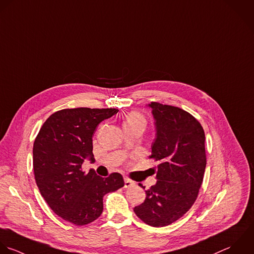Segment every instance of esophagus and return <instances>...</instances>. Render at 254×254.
<instances>
[{"label":"esophagus","mask_w":254,"mask_h":254,"mask_svg":"<svg viewBox=\"0 0 254 254\" xmlns=\"http://www.w3.org/2000/svg\"><path fill=\"white\" fill-rule=\"evenodd\" d=\"M133 185H135V183L133 181H131L129 179H127V178L125 179V188H129V187H131Z\"/></svg>","instance_id":"esophagus-1"}]
</instances>
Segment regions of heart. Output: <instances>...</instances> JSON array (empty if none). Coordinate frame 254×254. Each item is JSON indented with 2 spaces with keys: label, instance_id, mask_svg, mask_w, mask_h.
<instances>
[{
  "label": "heart",
  "instance_id": "1",
  "mask_svg": "<svg viewBox=\"0 0 254 254\" xmlns=\"http://www.w3.org/2000/svg\"><path fill=\"white\" fill-rule=\"evenodd\" d=\"M135 123H143L144 124V119L138 113H130L127 117L125 124H135Z\"/></svg>",
  "mask_w": 254,
  "mask_h": 254
}]
</instances>
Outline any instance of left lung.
<instances>
[{"label": "left lung", "mask_w": 254, "mask_h": 254, "mask_svg": "<svg viewBox=\"0 0 254 254\" xmlns=\"http://www.w3.org/2000/svg\"><path fill=\"white\" fill-rule=\"evenodd\" d=\"M148 107L155 121L156 137L149 158L159 162L157 181L133 211L145 224L161 228L184 216L198 197L207 164L205 132L201 124L180 108L156 102Z\"/></svg>", "instance_id": "1"}]
</instances>
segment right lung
Wrapping results in <instances>:
<instances>
[{
  "label": "right lung",
  "mask_w": 254,
  "mask_h": 254,
  "mask_svg": "<svg viewBox=\"0 0 254 254\" xmlns=\"http://www.w3.org/2000/svg\"><path fill=\"white\" fill-rule=\"evenodd\" d=\"M117 109H64L42 125L33 143V172L39 192L64 221L85 226L103 212V197L124 187L120 173L98 176L82 171L86 158L94 159L93 134L98 125Z\"/></svg>",
  "instance_id": "1"
}]
</instances>
